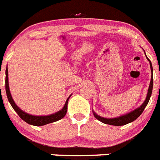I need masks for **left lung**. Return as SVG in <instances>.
<instances>
[{"mask_svg":"<svg viewBox=\"0 0 160 160\" xmlns=\"http://www.w3.org/2000/svg\"><path fill=\"white\" fill-rule=\"evenodd\" d=\"M147 59L148 60L150 64V68H151V72H152V77H151V81H150L149 88L148 90V94H147L146 98L145 101L143 102L142 105L140 107H138V108H136L134 111L128 113V114H125L123 116H119V117L116 118H112V119H108V118H104L102 116H98V115L96 114L94 112H93L94 113V117L97 119H98L99 121H101L102 123H105V124H109V125H113V126H123V125H126L128 123H131L134 120H135L142 112H143L144 109L146 107V105H148V102H149L150 97L152 95V88H153V69H152V62L149 60V58L146 56Z\"/></svg>","mask_w":160,"mask_h":160,"instance_id":"1","label":"left lung"}]
</instances>
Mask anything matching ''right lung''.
I'll use <instances>...</instances> for the list:
<instances>
[{"mask_svg":"<svg viewBox=\"0 0 160 160\" xmlns=\"http://www.w3.org/2000/svg\"><path fill=\"white\" fill-rule=\"evenodd\" d=\"M5 74V90L8 99V102H10L11 105H12V108H14V110L16 112L17 114H18V116H19V117L21 118L22 119H23L25 122H26V123H29V124L30 125H33V126H44V125L48 124V123H53V122L58 121V120L62 119V118L66 116V112H67L68 101H69V98L70 96L68 98L64 107H63L60 111L54 113V114L48 115V116H32V115L28 114L26 112L20 109V108L17 106L16 104L15 103L12 95H11L10 90H9L8 86V68L6 69Z\"/></svg>","mask_w":160,"mask_h":160,"instance_id":"right-lung-1","label":"right lung"}]
</instances>
